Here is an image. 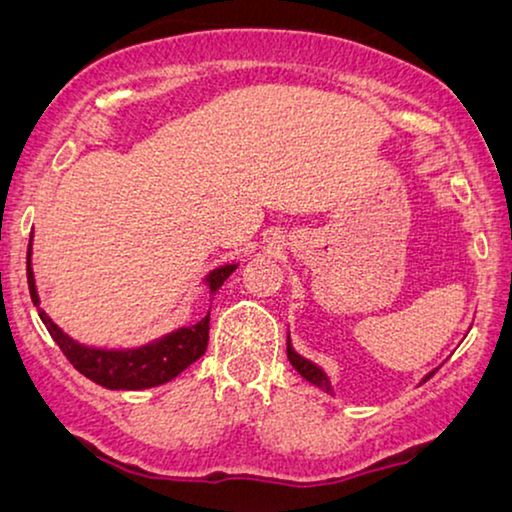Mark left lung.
<instances>
[{
  "instance_id": "left-lung-1",
  "label": "left lung",
  "mask_w": 512,
  "mask_h": 512,
  "mask_svg": "<svg viewBox=\"0 0 512 512\" xmlns=\"http://www.w3.org/2000/svg\"><path fill=\"white\" fill-rule=\"evenodd\" d=\"M286 354H289L291 366L298 370L300 377H305V380L310 382V384H314V387H319L321 391H326V394L333 396V387H331V380H328V375L317 366V363H312L310 359H305V356H300V354L296 352V349H293L291 335H286ZM433 373H436V370H431V373L426 375L422 382L429 380V377H431Z\"/></svg>"
}]
</instances>
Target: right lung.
Returning a JSON list of instances; mask_svg holds the SVG:
<instances>
[{
	"label": "right lung",
	"instance_id": "1",
	"mask_svg": "<svg viewBox=\"0 0 512 512\" xmlns=\"http://www.w3.org/2000/svg\"><path fill=\"white\" fill-rule=\"evenodd\" d=\"M240 263H226L214 268L202 279L207 286L209 296H216L223 282L233 275ZM27 284H30V296L34 307L39 310L41 300L37 293V282H34L32 270V237L30 249H27ZM39 317L51 333V338L58 342L62 354L67 356L69 363L86 375L88 380L100 384L104 389H123V391H142L174 380L184 370L205 354L209 342V312L198 324L179 326L174 331L160 335V338L146 342V345L130 347V349H107V347H88L76 342L74 338L62 331L44 310H39Z\"/></svg>",
	"mask_w": 512,
	"mask_h": 512
}]
</instances>
